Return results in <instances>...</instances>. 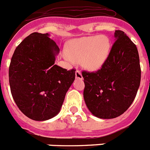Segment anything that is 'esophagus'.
<instances>
[{"instance_id": "obj_1", "label": "esophagus", "mask_w": 150, "mask_h": 150, "mask_svg": "<svg viewBox=\"0 0 150 150\" xmlns=\"http://www.w3.org/2000/svg\"><path fill=\"white\" fill-rule=\"evenodd\" d=\"M75 76H76V79H78V80H82L83 79V76H82L81 72H80L79 70H76V72H75Z\"/></svg>"}]
</instances>
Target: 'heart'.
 <instances>
[{"label":"heart","mask_w":150,"mask_h":150,"mask_svg":"<svg viewBox=\"0 0 150 150\" xmlns=\"http://www.w3.org/2000/svg\"><path fill=\"white\" fill-rule=\"evenodd\" d=\"M110 48L109 39L104 35L83 37L70 43L68 54L74 61H81L86 69L96 70L108 58Z\"/></svg>","instance_id":"1"}]
</instances>
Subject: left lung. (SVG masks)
<instances>
[{"instance_id": "1", "label": "left lung", "mask_w": 150, "mask_h": 150, "mask_svg": "<svg viewBox=\"0 0 150 150\" xmlns=\"http://www.w3.org/2000/svg\"><path fill=\"white\" fill-rule=\"evenodd\" d=\"M115 41L108 58L95 72H82L87 108L96 117H117L134 102L139 89L141 70L136 45L121 30H115Z\"/></svg>"}]
</instances>
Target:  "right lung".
Wrapping results in <instances>:
<instances>
[{
  "label": "right lung",
  "instance_id": "obj_1",
  "mask_svg": "<svg viewBox=\"0 0 150 150\" xmlns=\"http://www.w3.org/2000/svg\"><path fill=\"white\" fill-rule=\"evenodd\" d=\"M58 52L48 33H33L16 47L11 58V94L19 109L34 121H46L58 114L75 79V69L54 64Z\"/></svg>",
  "mask_w": 150,
  "mask_h": 150
}]
</instances>
